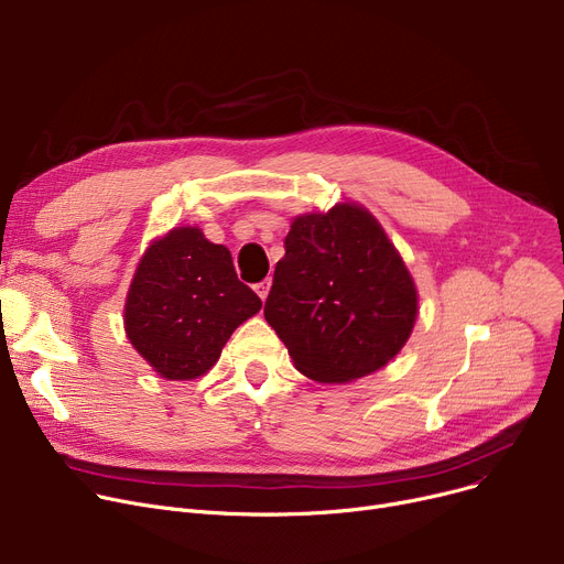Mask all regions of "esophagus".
<instances>
[{
	"instance_id": "esophagus-1",
	"label": "esophagus",
	"mask_w": 564,
	"mask_h": 564,
	"mask_svg": "<svg viewBox=\"0 0 564 564\" xmlns=\"http://www.w3.org/2000/svg\"><path fill=\"white\" fill-rule=\"evenodd\" d=\"M256 288V292H258V297L264 302L267 300V294H270V288H272V281L270 279H264V281H260V283H256L253 285Z\"/></svg>"
}]
</instances>
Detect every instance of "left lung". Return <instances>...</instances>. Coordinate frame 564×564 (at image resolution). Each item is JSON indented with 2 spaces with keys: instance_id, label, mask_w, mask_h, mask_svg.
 I'll use <instances>...</instances> for the list:
<instances>
[{
  "instance_id": "1",
  "label": "left lung",
  "mask_w": 564,
  "mask_h": 564,
  "mask_svg": "<svg viewBox=\"0 0 564 564\" xmlns=\"http://www.w3.org/2000/svg\"><path fill=\"white\" fill-rule=\"evenodd\" d=\"M416 313L406 264L364 205L294 217L264 319L302 375L343 383L383 368L409 340Z\"/></svg>"
}]
</instances>
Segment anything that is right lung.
Listing matches in <instances>:
<instances>
[{"label":"right lung","mask_w":564,"mask_h":564,"mask_svg":"<svg viewBox=\"0 0 564 564\" xmlns=\"http://www.w3.org/2000/svg\"><path fill=\"white\" fill-rule=\"evenodd\" d=\"M235 274L230 251L196 226L169 230L145 249L126 300V334L164 379H196L230 334L260 311Z\"/></svg>","instance_id":"right-lung-1"}]
</instances>
